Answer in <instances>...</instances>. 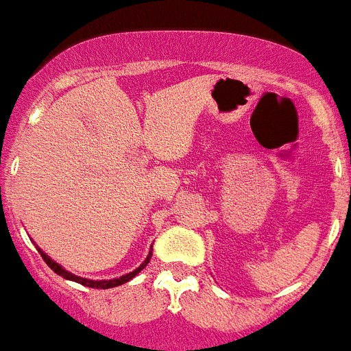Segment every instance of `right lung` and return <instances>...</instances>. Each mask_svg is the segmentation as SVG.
<instances>
[{
    "mask_svg": "<svg viewBox=\"0 0 351 351\" xmlns=\"http://www.w3.org/2000/svg\"><path fill=\"white\" fill-rule=\"evenodd\" d=\"M151 247H153V245H151ZM38 251H40L41 258L45 261L47 266L51 267V269H52V271H54V273H58L60 277L69 278V280H74V282L82 284V286H89V288H96V289L114 288V286H120V284L129 282V280H131L132 277H136L138 273L142 271L143 267L147 266V264H149V258H151V255H153V251H149V255H147V258H145V262H143V264H142V266H140V267H136L134 271L129 273V275H123V277H120V278H112V280H89V278L76 277V275H73V273L65 271V269H63V267L60 266V264H56V262H54V261H51V258H49V256H47L45 253H43V251H41V250H38Z\"/></svg>",
    "mask_w": 351,
    "mask_h": 351,
    "instance_id": "obj_1",
    "label": "right lung"
}]
</instances>
